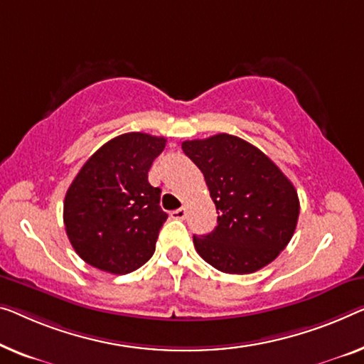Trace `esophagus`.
<instances>
[{"instance_id": "obj_1", "label": "esophagus", "mask_w": 364, "mask_h": 364, "mask_svg": "<svg viewBox=\"0 0 364 364\" xmlns=\"http://www.w3.org/2000/svg\"><path fill=\"white\" fill-rule=\"evenodd\" d=\"M171 217H173V219H178V220H183V219H186V209L181 208V209H176V210H173V213H171Z\"/></svg>"}]
</instances>
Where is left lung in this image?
<instances>
[{"instance_id": "obj_1", "label": "left lung", "mask_w": 364, "mask_h": 364, "mask_svg": "<svg viewBox=\"0 0 364 364\" xmlns=\"http://www.w3.org/2000/svg\"><path fill=\"white\" fill-rule=\"evenodd\" d=\"M181 149L203 171L217 225L194 235L200 258L229 274L267 267L284 250L299 217L296 188L262 150L230 134L186 140Z\"/></svg>"}]
</instances>
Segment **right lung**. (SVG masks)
I'll list each match as a JSON object with an SVG mask.
<instances>
[{"label":"right lung","mask_w":364,"mask_h":364,"mask_svg":"<svg viewBox=\"0 0 364 364\" xmlns=\"http://www.w3.org/2000/svg\"><path fill=\"white\" fill-rule=\"evenodd\" d=\"M166 139L129 132L111 139L81 166L63 203L68 240L81 259L101 271L127 274L147 263L166 220L160 188L149 170Z\"/></svg>","instance_id":"add662e5"}]
</instances>
